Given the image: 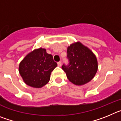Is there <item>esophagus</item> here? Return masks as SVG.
I'll list each match as a JSON object with an SVG mask.
<instances>
[{
  "label": "esophagus",
  "instance_id": "esophagus-1",
  "mask_svg": "<svg viewBox=\"0 0 121 121\" xmlns=\"http://www.w3.org/2000/svg\"><path fill=\"white\" fill-rule=\"evenodd\" d=\"M57 65H58L59 67H61L62 65V62L61 61H59L57 62Z\"/></svg>",
  "mask_w": 121,
  "mask_h": 121
}]
</instances>
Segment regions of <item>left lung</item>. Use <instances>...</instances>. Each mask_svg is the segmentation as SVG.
<instances>
[{
    "mask_svg": "<svg viewBox=\"0 0 121 121\" xmlns=\"http://www.w3.org/2000/svg\"><path fill=\"white\" fill-rule=\"evenodd\" d=\"M67 58L68 65L64 64L62 68L73 84L84 85L95 77L98 67L96 57L81 42H78L68 47Z\"/></svg>",
    "mask_w": 121,
    "mask_h": 121,
    "instance_id": "obj_1",
    "label": "left lung"
}]
</instances>
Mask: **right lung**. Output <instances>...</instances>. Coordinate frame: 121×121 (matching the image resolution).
<instances>
[{
	"mask_svg": "<svg viewBox=\"0 0 121 121\" xmlns=\"http://www.w3.org/2000/svg\"><path fill=\"white\" fill-rule=\"evenodd\" d=\"M57 66L53 56L40 48L28 54L19 64V73L26 85L41 88L50 79V75Z\"/></svg>",
	"mask_w": 121,
	"mask_h": 121,
	"instance_id": "obj_1",
	"label": "right lung"
}]
</instances>
